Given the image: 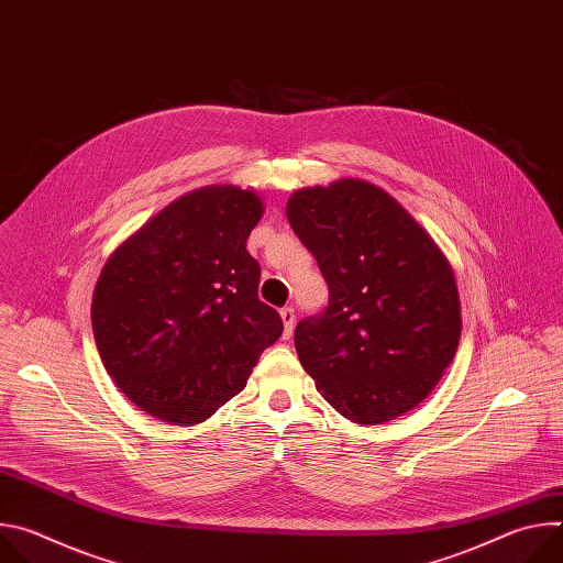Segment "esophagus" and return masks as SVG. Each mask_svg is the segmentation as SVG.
I'll use <instances>...</instances> for the list:
<instances>
[{
    "label": "esophagus",
    "mask_w": 563,
    "mask_h": 563,
    "mask_svg": "<svg viewBox=\"0 0 563 563\" xmlns=\"http://www.w3.org/2000/svg\"><path fill=\"white\" fill-rule=\"evenodd\" d=\"M280 320H283V339H289L294 332V309L283 307L280 309Z\"/></svg>",
    "instance_id": "34e87169"
}]
</instances>
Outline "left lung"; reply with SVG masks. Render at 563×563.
Returning <instances> with one entry per match:
<instances>
[{
    "instance_id": "1",
    "label": "left lung",
    "mask_w": 563,
    "mask_h": 563,
    "mask_svg": "<svg viewBox=\"0 0 563 563\" xmlns=\"http://www.w3.org/2000/svg\"><path fill=\"white\" fill-rule=\"evenodd\" d=\"M285 211L330 287L325 313L296 325L302 369L352 423L380 426L415 410L461 339L450 261L404 205L367 180L302 187Z\"/></svg>"
}]
</instances>
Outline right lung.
Instances as JSON below:
<instances>
[{"label":"right lung","instance_id":"1","mask_svg":"<svg viewBox=\"0 0 563 563\" xmlns=\"http://www.w3.org/2000/svg\"><path fill=\"white\" fill-rule=\"evenodd\" d=\"M263 213L256 191L200 187L104 263L91 305L96 345L113 383L148 417L207 421L280 339L283 320L258 298L261 265L247 252Z\"/></svg>","mask_w":563,"mask_h":563}]
</instances>
